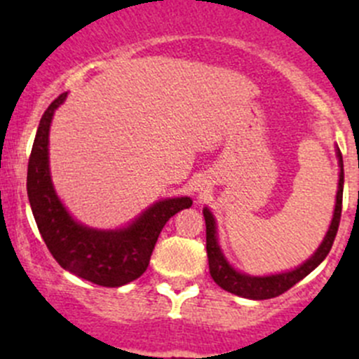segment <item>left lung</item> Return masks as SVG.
<instances>
[{
	"instance_id": "8db88e82",
	"label": "left lung",
	"mask_w": 359,
	"mask_h": 359,
	"mask_svg": "<svg viewBox=\"0 0 359 359\" xmlns=\"http://www.w3.org/2000/svg\"><path fill=\"white\" fill-rule=\"evenodd\" d=\"M339 156V165H340V175H339V191H337V203H335V212L334 219H332L330 229H328L327 236H325L323 243L320 245V248L316 250L313 257L309 260L302 264L297 269L288 271V273L281 274H273V276H247V274H241L238 271H234L233 267L227 264V260L224 259L222 252H220L219 243H217V231H215V220H213L212 213L208 208L203 210V215H205V224H206V255H208V266H210V274H212L213 281L219 285L220 288H224L226 292L234 293V295L245 297V299H253V300H264V299H273V297L281 295L287 290H290L295 283H299L300 280L307 276L311 271L316 269L321 262L325 260V257L330 252L332 245L337 236V231H339L340 224V213H342V191H344V163H342V154L340 151L337 153Z\"/></svg>"
}]
</instances>
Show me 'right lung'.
I'll return each instance as SVG.
<instances>
[{
  "label": "right lung",
  "mask_w": 359,
  "mask_h": 359,
  "mask_svg": "<svg viewBox=\"0 0 359 359\" xmlns=\"http://www.w3.org/2000/svg\"><path fill=\"white\" fill-rule=\"evenodd\" d=\"M60 93L43 112L27 165V196L46 248L60 267L100 287H123L147 269L163 226L193 205L191 198L163 200L147 208L132 226L97 231L71 219L53 191L48 170V130L53 111L66 100Z\"/></svg>",
  "instance_id": "1"
}]
</instances>
